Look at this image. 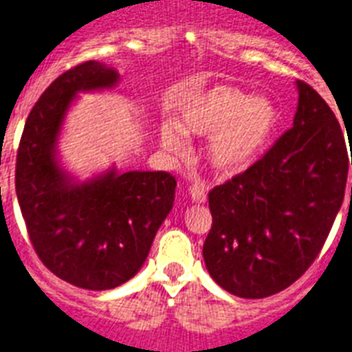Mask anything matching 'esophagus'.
I'll list each match as a JSON object with an SVG mask.
<instances>
[{"instance_id":"1","label":"esophagus","mask_w":352,"mask_h":352,"mask_svg":"<svg viewBox=\"0 0 352 352\" xmlns=\"http://www.w3.org/2000/svg\"><path fill=\"white\" fill-rule=\"evenodd\" d=\"M190 197L193 202H197V204H202V202H206V199H208V191H206L204 186L193 184V186H190Z\"/></svg>"}]
</instances>
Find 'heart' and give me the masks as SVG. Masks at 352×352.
<instances>
[{
	"label": "heart",
	"mask_w": 352,
	"mask_h": 352,
	"mask_svg": "<svg viewBox=\"0 0 352 352\" xmlns=\"http://www.w3.org/2000/svg\"><path fill=\"white\" fill-rule=\"evenodd\" d=\"M280 126V110L267 97H253L230 85L193 92L179 108L177 124H159L157 139L168 155L188 151L184 135L210 137L204 157L219 177H236L262 159Z\"/></svg>",
	"instance_id": "b5f03b06"
}]
</instances>
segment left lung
<instances>
[{
    "mask_svg": "<svg viewBox=\"0 0 352 352\" xmlns=\"http://www.w3.org/2000/svg\"><path fill=\"white\" fill-rule=\"evenodd\" d=\"M296 90L293 128L250 170L210 191L206 270L241 298L275 295L304 275L344 202L349 155L342 128L309 85L296 81Z\"/></svg>",
    "mask_w": 352,
    "mask_h": 352,
    "instance_id": "left-lung-1",
    "label": "left lung"
}]
</instances>
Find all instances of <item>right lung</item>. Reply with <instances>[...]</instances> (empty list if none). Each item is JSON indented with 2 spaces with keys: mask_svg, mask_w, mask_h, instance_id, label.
Listing matches in <instances>:
<instances>
[{
  "mask_svg": "<svg viewBox=\"0 0 352 352\" xmlns=\"http://www.w3.org/2000/svg\"><path fill=\"white\" fill-rule=\"evenodd\" d=\"M119 81L99 61L57 77L28 113L18 150L16 195L30 242L54 275L81 289H113L135 276L175 201V177L166 171L110 166L79 181L59 161L57 142L79 94Z\"/></svg>",
  "mask_w": 352,
  "mask_h": 352,
  "instance_id": "add662e5",
  "label": "right lung"
}]
</instances>
